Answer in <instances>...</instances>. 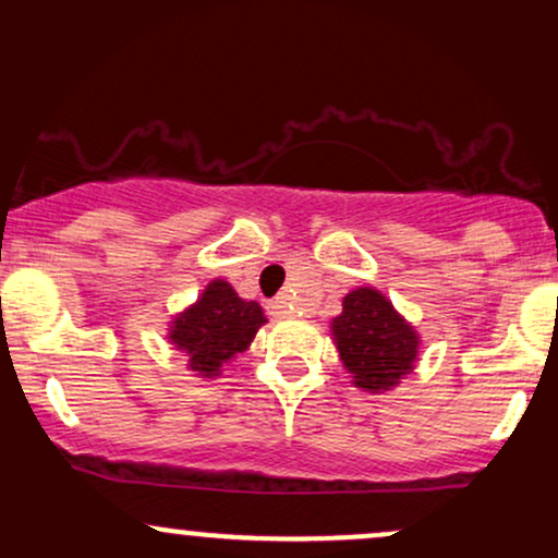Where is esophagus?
Instances as JSON below:
<instances>
[{"label": "esophagus", "mask_w": 558, "mask_h": 558, "mask_svg": "<svg viewBox=\"0 0 558 558\" xmlns=\"http://www.w3.org/2000/svg\"><path fill=\"white\" fill-rule=\"evenodd\" d=\"M270 312L278 317H288L293 312V306H291V301H288V296H278L270 304Z\"/></svg>", "instance_id": "34e87169"}]
</instances>
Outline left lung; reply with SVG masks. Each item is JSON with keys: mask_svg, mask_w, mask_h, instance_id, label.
<instances>
[{"mask_svg": "<svg viewBox=\"0 0 558 558\" xmlns=\"http://www.w3.org/2000/svg\"><path fill=\"white\" fill-rule=\"evenodd\" d=\"M330 338L351 383L367 393L393 390L420 362V332L373 286L345 293L343 312L330 319Z\"/></svg>", "mask_w": 558, "mask_h": 558, "instance_id": "left-lung-1", "label": "left lung"}]
</instances>
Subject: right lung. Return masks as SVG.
<instances>
[{
  "label": "right lung",
  "mask_w": 558,
  "mask_h": 558,
  "mask_svg": "<svg viewBox=\"0 0 558 558\" xmlns=\"http://www.w3.org/2000/svg\"><path fill=\"white\" fill-rule=\"evenodd\" d=\"M265 323L257 301L241 299L226 278H215L194 304L172 315L168 341L189 356V369L196 377H217L252 345Z\"/></svg>",
  "instance_id": "add662e5"
}]
</instances>
